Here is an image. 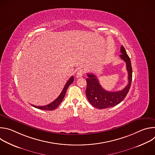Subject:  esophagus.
<instances>
[{
    "mask_svg": "<svg viewBox=\"0 0 155 155\" xmlns=\"http://www.w3.org/2000/svg\"><path fill=\"white\" fill-rule=\"evenodd\" d=\"M84 74V71L83 69H80L78 71L77 74H76V76H77V78H80L83 76Z\"/></svg>",
    "mask_w": 155,
    "mask_h": 155,
    "instance_id": "34e87169",
    "label": "esophagus"
}]
</instances>
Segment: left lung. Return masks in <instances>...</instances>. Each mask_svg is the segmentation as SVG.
<instances>
[{
    "label": "left lung",
    "instance_id": "obj_1",
    "mask_svg": "<svg viewBox=\"0 0 155 155\" xmlns=\"http://www.w3.org/2000/svg\"><path fill=\"white\" fill-rule=\"evenodd\" d=\"M120 50L121 54L120 56L126 62L128 73V84L124 89L115 92L106 91L101 86L96 75L93 74H87L86 95L90 103L97 108L104 109L118 105L123 101L129 91L132 75L130 60L123 46L121 47Z\"/></svg>",
    "mask_w": 155,
    "mask_h": 155
}]
</instances>
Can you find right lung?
Segmentation results:
<instances>
[{"instance_id": "add662e5", "label": "right lung", "mask_w": 155, "mask_h": 155, "mask_svg": "<svg viewBox=\"0 0 155 155\" xmlns=\"http://www.w3.org/2000/svg\"><path fill=\"white\" fill-rule=\"evenodd\" d=\"M74 80V77H71L69 80L68 81V82L66 83L65 85L64 86V87L63 88V90L61 92V93L60 94V95L51 103L47 105H44V106H36L34 105H32L34 107H35L37 108L40 109V110H53L54 109H56L59 105V104L62 102V100L64 99V97L65 96L66 91L68 89L69 86L73 83Z\"/></svg>"}]
</instances>
